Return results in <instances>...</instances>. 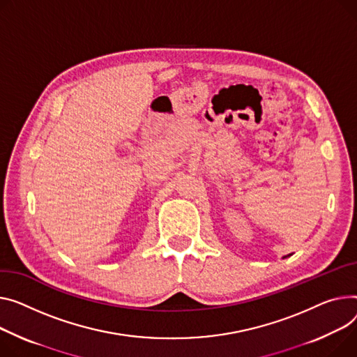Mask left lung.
<instances>
[{"label": "left lung", "mask_w": 357, "mask_h": 357, "mask_svg": "<svg viewBox=\"0 0 357 357\" xmlns=\"http://www.w3.org/2000/svg\"><path fill=\"white\" fill-rule=\"evenodd\" d=\"M290 255H291V254H289V255H286V257H282V258H287V257H290Z\"/></svg>", "instance_id": "8db88e82"}]
</instances>
